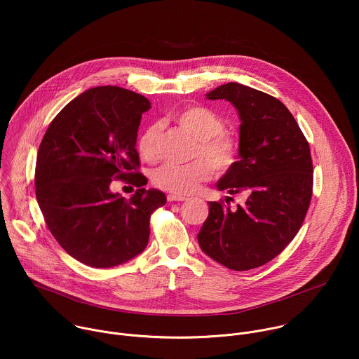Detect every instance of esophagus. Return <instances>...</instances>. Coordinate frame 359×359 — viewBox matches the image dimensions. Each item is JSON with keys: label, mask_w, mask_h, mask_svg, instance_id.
Wrapping results in <instances>:
<instances>
[{"label": "esophagus", "mask_w": 359, "mask_h": 359, "mask_svg": "<svg viewBox=\"0 0 359 359\" xmlns=\"http://www.w3.org/2000/svg\"><path fill=\"white\" fill-rule=\"evenodd\" d=\"M168 200L169 201H184V200H187V197L180 196V194H169Z\"/></svg>", "instance_id": "obj_1"}]
</instances>
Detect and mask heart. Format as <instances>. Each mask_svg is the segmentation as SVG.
<instances>
[{"mask_svg":"<svg viewBox=\"0 0 359 359\" xmlns=\"http://www.w3.org/2000/svg\"><path fill=\"white\" fill-rule=\"evenodd\" d=\"M176 122L189 132L196 144L189 163H166L153 172V184L159 189L189 194L203 182L209 180L213 172L227 173L238 161L241 142L237 135L224 130V121L213 111L191 105L175 115ZM161 126L149 125L137 140V151L146 162L158 161V137Z\"/></svg>","mask_w":359,"mask_h":359,"instance_id":"heart-1","label":"heart"}]
</instances>
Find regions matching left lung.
Instances as JSON below:
<instances>
[{
  "instance_id": "1",
  "label": "left lung",
  "mask_w": 359,
  "mask_h": 359,
  "mask_svg": "<svg viewBox=\"0 0 359 359\" xmlns=\"http://www.w3.org/2000/svg\"><path fill=\"white\" fill-rule=\"evenodd\" d=\"M208 96L226 99L238 111L240 159L217 187L230 194L245 193L247 200L234 210L229 200L210 201L197 240L215 262L247 271L277 257L301 229L313 197L311 150L277 97L236 82Z\"/></svg>"
}]
</instances>
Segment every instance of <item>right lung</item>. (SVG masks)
<instances>
[{
	"label": "right lung",
	"instance_id": "add662e5",
	"mask_svg": "<svg viewBox=\"0 0 359 359\" xmlns=\"http://www.w3.org/2000/svg\"><path fill=\"white\" fill-rule=\"evenodd\" d=\"M150 102L119 86L92 88L48 126L38 149L35 194L48 230L78 262L96 269L126 263L149 241L150 216L165 206L159 190H144L135 147ZM116 180L138 187L125 199Z\"/></svg>",
	"mask_w": 359,
	"mask_h": 359
}]
</instances>
